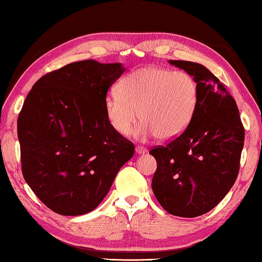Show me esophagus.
<instances>
[{
	"instance_id": "esophagus-1",
	"label": "esophagus",
	"mask_w": 262,
	"mask_h": 262,
	"mask_svg": "<svg viewBox=\"0 0 262 262\" xmlns=\"http://www.w3.org/2000/svg\"><path fill=\"white\" fill-rule=\"evenodd\" d=\"M135 151L138 154H144V153H147V148L141 147V146H138V147L135 148Z\"/></svg>"
}]
</instances>
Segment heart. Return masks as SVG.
Here are the masks:
<instances>
[{"label":"heart","mask_w":262,"mask_h":262,"mask_svg":"<svg viewBox=\"0 0 262 262\" xmlns=\"http://www.w3.org/2000/svg\"><path fill=\"white\" fill-rule=\"evenodd\" d=\"M119 93L104 100V113L119 135L130 134L136 121L143 122L136 138L173 140L185 132L192 121L199 100V85L189 73L163 67H144L124 76Z\"/></svg>","instance_id":"b5f03b06"}]
</instances>
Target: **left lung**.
I'll list each match as a JSON object with an SVG mask.
<instances>
[{
    "mask_svg": "<svg viewBox=\"0 0 262 262\" xmlns=\"http://www.w3.org/2000/svg\"><path fill=\"white\" fill-rule=\"evenodd\" d=\"M169 63L194 76L199 100L185 132L149 151L158 163L151 189L171 215L195 217L213 209L233 187L245 129L235 100L216 76L195 62Z\"/></svg>",
    "mask_w": 262,
    "mask_h": 262,
    "instance_id": "obj_1",
    "label": "left lung"
}]
</instances>
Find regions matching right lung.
I'll return each mask as SVG.
<instances>
[{
    "mask_svg": "<svg viewBox=\"0 0 262 262\" xmlns=\"http://www.w3.org/2000/svg\"><path fill=\"white\" fill-rule=\"evenodd\" d=\"M126 68L85 60L46 74L17 119L22 174L61 215H82L103 200L134 144L109 124L104 100Z\"/></svg>",
    "mask_w": 262,
    "mask_h": 262,
    "instance_id": "obj_1",
    "label": "right lung"
}]
</instances>
